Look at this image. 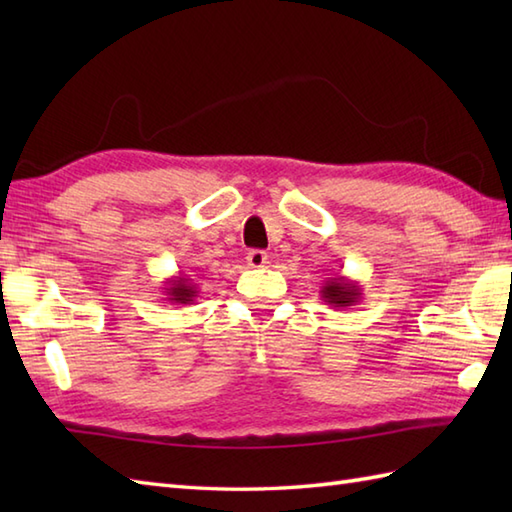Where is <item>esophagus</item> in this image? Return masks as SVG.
<instances>
[{"instance_id": "34e87169", "label": "esophagus", "mask_w": 512, "mask_h": 512, "mask_svg": "<svg viewBox=\"0 0 512 512\" xmlns=\"http://www.w3.org/2000/svg\"><path fill=\"white\" fill-rule=\"evenodd\" d=\"M246 262L250 268H264L268 264V255L264 253V250H250V253L246 255Z\"/></svg>"}]
</instances>
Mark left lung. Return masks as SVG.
<instances>
[{
	"label": "left lung",
	"mask_w": 512,
	"mask_h": 512,
	"mask_svg": "<svg viewBox=\"0 0 512 512\" xmlns=\"http://www.w3.org/2000/svg\"><path fill=\"white\" fill-rule=\"evenodd\" d=\"M361 295L363 292H361V286H358V281H352L343 275L328 277L321 286V299L332 308L356 306Z\"/></svg>",
	"instance_id": "1"
}]
</instances>
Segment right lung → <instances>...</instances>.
Returning <instances> with one entry per match:
<instances>
[{
    "label": "right lung",
    "instance_id": "1",
    "mask_svg": "<svg viewBox=\"0 0 512 512\" xmlns=\"http://www.w3.org/2000/svg\"><path fill=\"white\" fill-rule=\"evenodd\" d=\"M162 290L167 292V301L176 303V306H189V303H193L195 297L200 295L198 286H195L187 275L169 277L165 281V288H162Z\"/></svg>",
    "mask_w": 512,
    "mask_h": 512
}]
</instances>
